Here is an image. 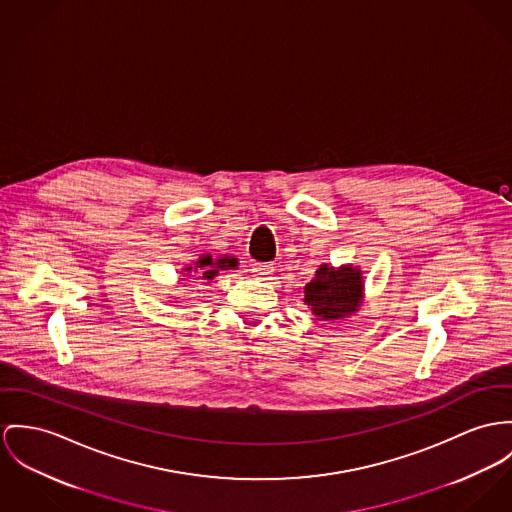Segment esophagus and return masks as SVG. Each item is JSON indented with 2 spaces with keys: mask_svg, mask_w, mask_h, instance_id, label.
<instances>
[{
  "mask_svg": "<svg viewBox=\"0 0 512 512\" xmlns=\"http://www.w3.org/2000/svg\"><path fill=\"white\" fill-rule=\"evenodd\" d=\"M253 273H255L257 278H261V280H271L273 275H275V267L269 265V263H257L253 267Z\"/></svg>",
  "mask_w": 512,
  "mask_h": 512,
  "instance_id": "34e87169",
  "label": "esophagus"
}]
</instances>
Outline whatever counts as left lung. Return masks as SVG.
Here are the masks:
<instances>
[{
  "instance_id": "1",
  "label": "left lung",
  "mask_w": 512,
  "mask_h": 512,
  "mask_svg": "<svg viewBox=\"0 0 512 512\" xmlns=\"http://www.w3.org/2000/svg\"><path fill=\"white\" fill-rule=\"evenodd\" d=\"M304 304L319 321L347 319L364 304V276L354 265H319L304 288Z\"/></svg>"
}]
</instances>
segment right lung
<instances>
[{
  "mask_svg": "<svg viewBox=\"0 0 512 512\" xmlns=\"http://www.w3.org/2000/svg\"><path fill=\"white\" fill-rule=\"evenodd\" d=\"M239 261L237 257L232 255H210V253H202L198 255L197 261H193V265L183 269L185 278H193V280H214V276L220 275V271H230L237 269Z\"/></svg>",
  "mask_w": 512,
  "mask_h": 512,
  "instance_id": "obj_1",
  "label": "right lung"
}]
</instances>
